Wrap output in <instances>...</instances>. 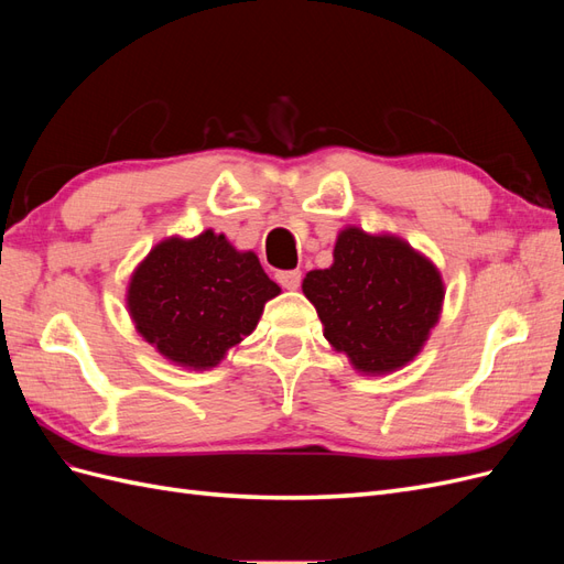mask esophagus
I'll list each match as a JSON object with an SVG mask.
<instances>
[{
	"mask_svg": "<svg viewBox=\"0 0 564 564\" xmlns=\"http://www.w3.org/2000/svg\"><path fill=\"white\" fill-rule=\"evenodd\" d=\"M275 278L284 289L294 292V289H299V284H301V270H282Z\"/></svg>",
	"mask_w": 564,
	"mask_h": 564,
	"instance_id": "esophagus-1",
	"label": "esophagus"
}]
</instances>
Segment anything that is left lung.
<instances>
[{
	"mask_svg": "<svg viewBox=\"0 0 564 564\" xmlns=\"http://www.w3.org/2000/svg\"><path fill=\"white\" fill-rule=\"evenodd\" d=\"M334 263L303 278L329 346L362 377H383L423 350L442 315L445 282L429 256L392 232L346 226Z\"/></svg>",
	"mask_w": 564,
	"mask_h": 564,
	"instance_id": "1",
	"label": "left lung"
}]
</instances>
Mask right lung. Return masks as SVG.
<instances>
[{
  "mask_svg": "<svg viewBox=\"0 0 564 564\" xmlns=\"http://www.w3.org/2000/svg\"><path fill=\"white\" fill-rule=\"evenodd\" d=\"M280 292L259 256L207 228L152 247L133 268L124 301L135 332L164 360L204 371L242 344Z\"/></svg>",
  "mask_w": 564,
  "mask_h": 564,
  "instance_id": "right-lung-1",
  "label": "right lung"
}]
</instances>
